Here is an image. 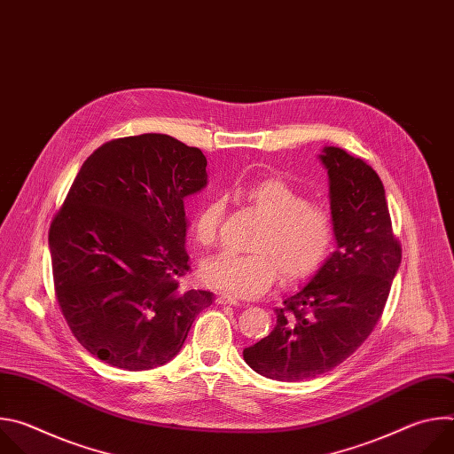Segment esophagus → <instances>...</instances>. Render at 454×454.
<instances>
[{
    "instance_id": "1",
    "label": "esophagus",
    "mask_w": 454,
    "mask_h": 454,
    "mask_svg": "<svg viewBox=\"0 0 454 454\" xmlns=\"http://www.w3.org/2000/svg\"><path fill=\"white\" fill-rule=\"evenodd\" d=\"M217 303H221V305H239V300L226 294V293H219L217 294Z\"/></svg>"
}]
</instances>
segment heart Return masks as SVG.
Segmentation results:
<instances>
[{"instance_id":"b5f03b06","label":"heart","mask_w":454,"mask_h":454,"mask_svg":"<svg viewBox=\"0 0 454 454\" xmlns=\"http://www.w3.org/2000/svg\"><path fill=\"white\" fill-rule=\"evenodd\" d=\"M240 192L266 219L253 242L256 253L221 251L207 258L201 268L205 284L235 298H258L278 282L280 275L287 282H298L316 273L334 242L331 212L309 203L298 188L280 177L256 179ZM224 210V196L210 198L193 219V239L212 246L219 237Z\"/></svg>"}]
</instances>
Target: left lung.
I'll use <instances>...</instances> for the list:
<instances>
[{"label":"left lung","instance_id":"8db88e82","mask_svg":"<svg viewBox=\"0 0 454 454\" xmlns=\"http://www.w3.org/2000/svg\"><path fill=\"white\" fill-rule=\"evenodd\" d=\"M317 158L329 176L338 247L275 309L271 334L242 352L256 373L275 380L312 379L352 356L377 325L401 266L377 172L340 147H323Z\"/></svg>","mask_w":454,"mask_h":454}]
</instances>
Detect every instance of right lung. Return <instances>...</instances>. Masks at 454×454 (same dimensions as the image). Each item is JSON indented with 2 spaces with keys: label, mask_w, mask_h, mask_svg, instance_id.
I'll return each mask as SVG.
<instances>
[{
  "label": "right lung",
  "mask_w": 454,
  "mask_h": 454,
  "mask_svg": "<svg viewBox=\"0 0 454 454\" xmlns=\"http://www.w3.org/2000/svg\"><path fill=\"white\" fill-rule=\"evenodd\" d=\"M208 183L207 158L168 135L104 144L81 167L48 244L59 307L77 341L131 372L174 359L210 291H181L190 270L184 198Z\"/></svg>",
  "instance_id": "obj_1"
}]
</instances>
